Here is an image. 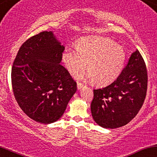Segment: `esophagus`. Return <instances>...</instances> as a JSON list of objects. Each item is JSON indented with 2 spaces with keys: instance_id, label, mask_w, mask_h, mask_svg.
<instances>
[{
  "instance_id": "1",
  "label": "esophagus",
  "mask_w": 157,
  "mask_h": 157,
  "mask_svg": "<svg viewBox=\"0 0 157 157\" xmlns=\"http://www.w3.org/2000/svg\"><path fill=\"white\" fill-rule=\"evenodd\" d=\"M83 87H84V84H83L77 83V88H78V90H81Z\"/></svg>"
}]
</instances>
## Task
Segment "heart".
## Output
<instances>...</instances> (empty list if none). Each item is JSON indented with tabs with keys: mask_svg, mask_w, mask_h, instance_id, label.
Segmentation results:
<instances>
[{
	"mask_svg": "<svg viewBox=\"0 0 157 157\" xmlns=\"http://www.w3.org/2000/svg\"><path fill=\"white\" fill-rule=\"evenodd\" d=\"M67 69L75 74L88 63V71L77 78H87L99 85L113 82L124 68L126 52L113 40L102 37H88L77 42V47H67L62 53Z\"/></svg>",
	"mask_w": 157,
	"mask_h": 157,
	"instance_id": "b5f03b06",
	"label": "heart"
}]
</instances>
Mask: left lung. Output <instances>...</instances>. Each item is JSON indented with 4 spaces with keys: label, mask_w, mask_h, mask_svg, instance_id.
Masks as SVG:
<instances>
[{
    "label": "left lung",
    "mask_w": 157,
    "mask_h": 157,
    "mask_svg": "<svg viewBox=\"0 0 157 157\" xmlns=\"http://www.w3.org/2000/svg\"><path fill=\"white\" fill-rule=\"evenodd\" d=\"M147 85L145 63L136 50L113 82L93 90L90 109L96 124L104 128L113 129L130 122L143 105Z\"/></svg>",
    "instance_id": "left-lung-1"
}]
</instances>
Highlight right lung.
Segmentation results:
<instances>
[{
	"mask_svg": "<svg viewBox=\"0 0 157 157\" xmlns=\"http://www.w3.org/2000/svg\"><path fill=\"white\" fill-rule=\"evenodd\" d=\"M64 50L53 32H41L23 44L14 61V96L24 113L37 122L59 120L76 92V82L60 64Z\"/></svg>",
	"mask_w": 157,
	"mask_h": 157,
	"instance_id": "obj_1",
	"label": "right lung"
}]
</instances>
